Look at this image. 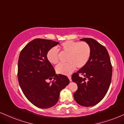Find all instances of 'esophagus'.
Segmentation results:
<instances>
[{
  "mask_svg": "<svg viewBox=\"0 0 124 124\" xmlns=\"http://www.w3.org/2000/svg\"><path fill=\"white\" fill-rule=\"evenodd\" d=\"M68 78H69V80H70V81H71V76H68Z\"/></svg>",
  "mask_w": 124,
  "mask_h": 124,
  "instance_id": "esophagus-1",
  "label": "esophagus"
}]
</instances>
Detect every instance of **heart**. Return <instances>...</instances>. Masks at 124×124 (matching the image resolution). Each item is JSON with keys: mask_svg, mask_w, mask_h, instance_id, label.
<instances>
[{"mask_svg": "<svg viewBox=\"0 0 124 124\" xmlns=\"http://www.w3.org/2000/svg\"><path fill=\"white\" fill-rule=\"evenodd\" d=\"M61 53L68 54L66 63H61L56 66V71L59 74H69L76 68L81 69L87 64L91 55V48L88 43L82 41L67 40L61 44ZM47 58L51 63L57 64L59 61V53L56 47L48 51Z\"/></svg>", "mask_w": 124, "mask_h": 124, "instance_id": "1", "label": "heart"}]
</instances>
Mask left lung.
I'll return each instance as SVG.
<instances>
[{"label": "left lung", "mask_w": 124, "mask_h": 124, "mask_svg": "<svg viewBox=\"0 0 124 124\" xmlns=\"http://www.w3.org/2000/svg\"><path fill=\"white\" fill-rule=\"evenodd\" d=\"M80 40L89 44L91 55L85 66L72 74L71 80L78 86L73 96L79 105L89 107L101 102L107 93L111 81L113 69L105 46L91 38H83Z\"/></svg>", "instance_id": "1"}]
</instances>
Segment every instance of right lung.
<instances>
[{"mask_svg": "<svg viewBox=\"0 0 124 124\" xmlns=\"http://www.w3.org/2000/svg\"><path fill=\"white\" fill-rule=\"evenodd\" d=\"M59 44L56 41L35 39L29 42L19 54L18 79L23 94L33 105L48 108L56 105L59 93L70 83L68 77L55 74L47 53ZM54 80L47 83L48 79Z\"/></svg>", "mask_w": 124, "mask_h": 124, "instance_id": "right-lung-1", "label": "right lung"}]
</instances>
